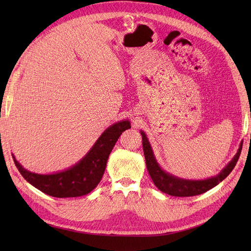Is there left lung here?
I'll list each match as a JSON object with an SVG mask.
<instances>
[{
	"mask_svg": "<svg viewBox=\"0 0 251 251\" xmlns=\"http://www.w3.org/2000/svg\"><path fill=\"white\" fill-rule=\"evenodd\" d=\"M140 134L142 136V147L144 158H146L147 169L149 171L150 176L153 180L156 187L171 196L175 197H192L201 195L205 192L209 191L212 187L217 186L220 182H222L228 175L231 173L233 168L238 162L242 151V144L240 143L238 151L235 153L231 160L226 164L224 169L214 177L202 179V180H193V179H183L175 176V175L164 171L160 164L158 163L155 154L151 149L147 134L142 130H140Z\"/></svg>",
	"mask_w": 251,
	"mask_h": 251,
	"instance_id": "left-lung-1",
	"label": "left lung"
}]
</instances>
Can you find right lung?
Returning <instances> with one entry per match:
<instances>
[{
    "mask_svg": "<svg viewBox=\"0 0 251 251\" xmlns=\"http://www.w3.org/2000/svg\"><path fill=\"white\" fill-rule=\"evenodd\" d=\"M131 127L127 119L105 128L93 147L78 162L52 174H37L23 168L12 154L13 161L24 179L46 195L56 198H73L91 193L100 183L111 151L124 131Z\"/></svg>",
    "mask_w": 251,
    "mask_h": 251,
    "instance_id": "1",
    "label": "right lung"
}]
</instances>
